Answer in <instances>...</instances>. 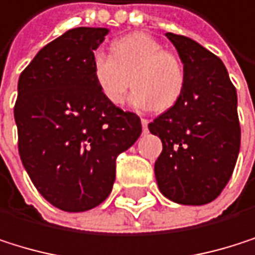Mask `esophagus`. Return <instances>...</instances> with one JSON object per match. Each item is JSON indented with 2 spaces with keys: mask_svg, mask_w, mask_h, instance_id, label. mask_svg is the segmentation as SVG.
<instances>
[{
  "mask_svg": "<svg viewBox=\"0 0 255 255\" xmlns=\"http://www.w3.org/2000/svg\"><path fill=\"white\" fill-rule=\"evenodd\" d=\"M140 121H142V127H143V131H148V119L142 118Z\"/></svg>",
  "mask_w": 255,
  "mask_h": 255,
  "instance_id": "esophagus-1",
  "label": "esophagus"
}]
</instances>
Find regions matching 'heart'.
<instances>
[{"label": "heart", "instance_id": "obj_1", "mask_svg": "<svg viewBox=\"0 0 255 255\" xmlns=\"http://www.w3.org/2000/svg\"><path fill=\"white\" fill-rule=\"evenodd\" d=\"M112 54L95 52L94 78L104 98L121 106L133 75L131 104L139 109L169 110L181 98L186 74L181 62L148 33H131L112 45Z\"/></svg>", "mask_w": 255, "mask_h": 255}]
</instances>
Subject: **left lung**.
I'll return each mask as SVG.
<instances>
[{"label":"left lung","mask_w":255,"mask_h":255,"mask_svg":"<svg viewBox=\"0 0 255 255\" xmlns=\"http://www.w3.org/2000/svg\"><path fill=\"white\" fill-rule=\"evenodd\" d=\"M166 37L178 51L186 84L177 104L148 125L163 143L155 180L171 201L203 206L219 196L239 155L238 94L218 56L186 36Z\"/></svg>","instance_id":"left-lung-1"}]
</instances>
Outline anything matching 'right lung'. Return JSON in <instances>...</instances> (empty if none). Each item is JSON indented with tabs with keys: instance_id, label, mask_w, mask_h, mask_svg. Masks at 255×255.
<instances>
[{
	"instance_id": "obj_1",
	"label": "right lung",
	"mask_w": 255,
	"mask_h": 255,
	"mask_svg": "<svg viewBox=\"0 0 255 255\" xmlns=\"http://www.w3.org/2000/svg\"><path fill=\"white\" fill-rule=\"evenodd\" d=\"M107 28L78 27L45 45L17 81L14 121L22 165L39 193L63 212L110 195L116 157L140 136L136 113L109 103L92 60Z\"/></svg>"
}]
</instances>
